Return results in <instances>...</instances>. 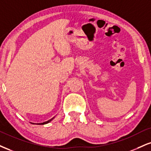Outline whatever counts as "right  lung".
Instances as JSON below:
<instances>
[{
    "label": "right lung",
    "mask_w": 151,
    "mask_h": 151,
    "mask_svg": "<svg viewBox=\"0 0 151 151\" xmlns=\"http://www.w3.org/2000/svg\"><path fill=\"white\" fill-rule=\"evenodd\" d=\"M54 118V117H53ZM53 118H52V119H49L48 121H46V122H43V123H39V124H48V122H50V121L52 120V119H53Z\"/></svg>",
    "instance_id": "1"
}]
</instances>
